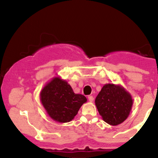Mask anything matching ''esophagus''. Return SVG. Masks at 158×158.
I'll use <instances>...</instances> for the list:
<instances>
[{
	"mask_svg": "<svg viewBox=\"0 0 158 158\" xmlns=\"http://www.w3.org/2000/svg\"><path fill=\"white\" fill-rule=\"evenodd\" d=\"M94 97H93V96H89V97H88V100H89V102H92L94 101Z\"/></svg>",
	"mask_w": 158,
	"mask_h": 158,
	"instance_id": "1",
	"label": "esophagus"
}]
</instances>
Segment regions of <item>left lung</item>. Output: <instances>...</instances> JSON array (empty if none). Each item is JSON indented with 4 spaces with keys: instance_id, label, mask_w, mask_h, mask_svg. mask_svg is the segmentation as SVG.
Wrapping results in <instances>:
<instances>
[{
    "instance_id": "left-lung-1",
    "label": "left lung",
    "mask_w": 158,
    "mask_h": 158,
    "mask_svg": "<svg viewBox=\"0 0 158 158\" xmlns=\"http://www.w3.org/2000/svg\"><path fill=\"white\" fill-rule=\"evenodd\" d=\"M95 104L103 120L115 126L128 118L133 106V99L129 92L120 85L108 83L98 94Z\"/></svg>"
}]
</instances>
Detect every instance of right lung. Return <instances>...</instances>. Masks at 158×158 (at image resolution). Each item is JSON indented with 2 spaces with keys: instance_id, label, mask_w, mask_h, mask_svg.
Segmentation results:
<instances>
[{
  "instance_id": "right-lung-1",
  "label": "right lung",
  "mask_w": 158,
  "mask_h": 158,
  "mask_svg": "<svg viewBox=\"0 0 158 158\" xmlns=\"http://www.w3.org/2000/svg\"><path fill=\"white\" fill-rule=\"evenodd\" d=\"M40 100L50 118L64 123L74 119L81 106L87 102V98L74 93L68 81L56 77L41 90Z\"/></svg>"
}]
</instances>
